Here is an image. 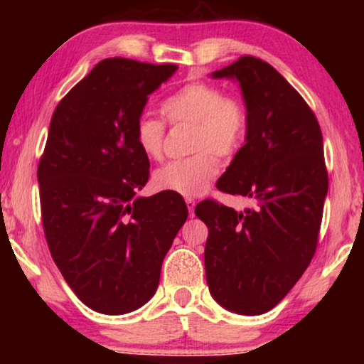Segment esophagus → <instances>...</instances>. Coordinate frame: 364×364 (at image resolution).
Masks as SVG:
<instances>
[{"instance_id": "34e87169", "label": "esophagus", "mask_w": 364, "mask_h": 364, "mask_svg": "<svg viewBox=\"0 0 364 364\" xmlns=\"http://www.w3.org/2000/svg\"><path fill=\"white\" fill-rule=\"evenodd\" d=\"M186 203H187V207H188V213H191V217H193V210H196V200H193V198H186Z\"/></svg>"}]
</instances>
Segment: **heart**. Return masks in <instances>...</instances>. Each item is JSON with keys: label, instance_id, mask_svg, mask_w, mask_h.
<instances>
[{"label": "heart", "instance_id": "heart-1", "mask_svg": "<svg viewBox=\"0 0 364 364\" xmlns=\"http://www.w3.org/2000/svg\"><path fill=\"white\" fill-rule=\"evenodd\" d=\"M171 124H192V156L167 162L152 176L154 187L182 197H197L210 186L220 171L218 157L232 159L247 137V107L240 97L223 92L207 81H191L168 94L161 104ZM137 147L149 159H161L166 124L144 114L134 126Z\"/></svg>", "mask_w": 364, "mask_h": 364}]
</instances>
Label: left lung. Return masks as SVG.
<instances>
[{
    "label": "left lung",
    "mask_w": 364,
    "mask_h": 364,
    "mask_svg": "<svg viewBox=\"0 0 364 364\" xmlns=\"http://www.w3.org/2000/svg\"><path fill=\"white\" fill-rule=\"evenodd\" d=\"M235 79L247 107V137L218 191L255 200L237 212L203 200L205 277L218 305L262 315L278 305L310 265L318 245L328 172L320 124L295 87L270 64L242 56L212 73Z\"/></svg>",
    "instance_id": "1"
}]
</instances>
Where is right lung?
<instances>
[{"mask_svg":"<svg viewBox=\"0 0 364 364\" xmlns=\"http://www.w3.org/2000/svg\"><path fill=\"white\" fill-rule=\"evenodd\" d=\"M176 64L102 59L54 109L38 166L46 242L64 280L104 315L151 300L188 210L182 197H139L149 157L134 126Z\"/></svg>","mask_w":364,"mask_h":364,"instance_id":"right-lung-1","label":"right lung"}]
</instances>
